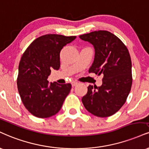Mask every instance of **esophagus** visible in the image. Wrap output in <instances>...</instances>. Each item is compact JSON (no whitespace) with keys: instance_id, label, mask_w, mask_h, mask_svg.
<instances>
[{"instance_id":"1","label":"esophagus","mask_w":149,"mask_h":149,"mask_svg":"<svg viewBox=\"0 0 149 149\" xmlns=\"http://www.w3.org/2000/svg\"><path fill=\"white\" fill-rule=\"evenodd\" d=\"M78 84V82H76V81H73L72 82H71V85H72L73 87H74V86L77 85Z\"/></svg>"}]
</instances>
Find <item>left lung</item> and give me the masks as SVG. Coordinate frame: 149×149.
Masks as SVG:
<instances>
[{"instance_id":"obj_1","label":"left lung","mask_w":149,"mask_h":149,"mask_svg":"<svg viewBox=\"0 0 149 149\" xmlns=\"http://www.w3.org/2000/svg\"><path fill=\"white\" fill-rule=\"evenodd\" d=\"M95 49L89 73L102 74L101 87L89 85L82 98L86 110L98 117L113 115L126 101L132 82V62L128 50L119 38L106 30L80 35Z\"/></svg>"}]
</instances>
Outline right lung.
<instances>
[{"label":"right lung","mask_w":149,"mask_h":149,"mask_svg":"<svg viewBox=\"0 0 149 149\" xmlns=\"http://www.w3.org/2000/svg\"><path fill=\"white\" fill-rule=\"evenodd\" d=\"M76 36L48 34L33 41L21 57L17 87L21 101L28 112L38 118H48L60 111L71 89L70 83L48 85L51 69L60 67V53Z\"/></svg>","instance_id":"1"}]
</instances>
